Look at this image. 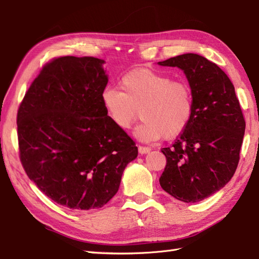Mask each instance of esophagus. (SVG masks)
<instances>
[{
	"instance_id": "34e87169",
	"label": "esophagus",
	"mask_w": 259,
	"mask_h": 259,
	"mask_svg": "<svg viewBox=\"0 0 259 259\" xmlns=\"http://www.w3.org/2000/svg\"><path fill=\"white\" fill-rule=\"evenodd\" d=\"M138 150H139V153H140V154L144 155V154H147V153H149V152H150V148H149V147H144V146H139V147H138Z\"/></svg>"
}]
</instances>
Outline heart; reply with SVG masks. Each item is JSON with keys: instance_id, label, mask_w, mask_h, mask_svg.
<instances>
[{"instance_id": "b5f03b06", "label": "heart", "mask_w": 259, "mask_h": 259, "mask_svg": "<svg viewBox=\"0 0 259 259\" xmlns=\"http://www.w3.org/2000/svg\"><path fill=\"white\" fill-rule=\"evenodd\" d=\"M119 89L107 87L101 100L107 117L116 128L128 130L142 116L136 136L143 142L171 139L187 128L194 113V96L189 84L172 80L165 73L136 69L125 73Z\"/></svg>"}]
</instances>
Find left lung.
Segmentation results:
<instances>
[{
	"instance_id": "obj_1",
	"label": "left lung",
	"mask_w": 259,
	"mask_h": 259,
	"mask_svg": "<svg viewBox=\"0 0 259 259\" xmlns=\"http://www.w3.org/2000/svg\"><path fill=\"white\" fill-rule=\"evenodd\" d=\"M181 69L194 96V113L171 147L159 185L183 203H197L222 189L239 163L246 129L233 83L204 56L187 53L158 62Z\"/></svg>"
}]
</instances>
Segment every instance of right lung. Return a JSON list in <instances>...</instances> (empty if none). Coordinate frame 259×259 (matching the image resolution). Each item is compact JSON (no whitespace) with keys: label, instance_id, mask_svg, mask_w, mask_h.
I'll return each instance as SVG.
<instances>
[{"label":"right lung","instance_id":"1","mask_svg":"<svg viewBox=\"0 0 259 259\" xmlns=\"http://www.w3.org/2000/svg\"><path fill=\"white\" fill-rule=\"evenodd\" d=\"M104 63L93 56L54 59L32 81L18 111L20 161L28 178L71 209L103 207L138 155L133 139L103 107L109 81Z\"/></svg>","mask_w":259,"mask_h":259}]
</instances>
